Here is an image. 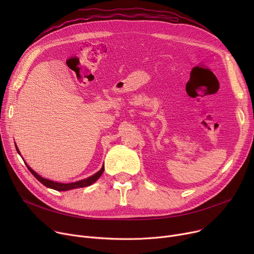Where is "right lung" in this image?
Listing matches in <instances>:
<instances>
[{"label": "right lung", "instance_id": "right-lung-1", "mask_svg": "<svg viewBox=\"0 0 254 254\" xmlns=\"http://www.w3.org/2000/svg\"><path fill=\"white\" fill-rule=\"evenodd\" d=\"M16 150L18 151L17 146H16ZM18 153H19V152H18ZM25 165H26V164H25ZM26 167H28V169L30 170V172L36 177V179L39 180L43 185H45L46 188H49V189H52V190H59V191H62V190H73V189H79V188H85V186H89V185L92 184L93 182H96V181L101 177V175L103 174V172H104V167H103L98 173H96L95 175H92V176H90V177H88V178H86V179H84V180H80V181L72 182V183H60V182H55V181H51V180L42 178L41 176L38 175L35 171H33L28 165H26Z\"/></svg>", "mask_w": 254, "mask_h": 254}]
</instances>
